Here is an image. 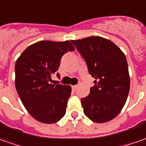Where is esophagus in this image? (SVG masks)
Masks as SVG:
<instances>
[{
    "label": "esophagus",
    "instance_id": "esophagus-1",
    "mask_svg": "<svg viewBox=\"0 0 146 146\" xmlns=\"http://www.w3.org/2000/svg\"><path fill=\"white\" fill-rule=\"evenodd\" d=\"M72 88H73V91H76V88H77V85H73V86H72Z\"/></svg>",
    "mask_w": 146,
    "mask_h": 146
}]
</instances>
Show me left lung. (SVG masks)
<instances>
[{"label":"left lung","instance_id":"1","mask_svg":"<svg viewBox=\"0 0 146 146\" xmlns=\"http://www.w3.org/2000/svg\"><path fill=\"white\" fill-rule=\"evenodd\" d=\"M94 77L90 93L81 99L84 113L92 122H108L119 114L130 90L128 65L113 42L100 36L72 40Z\"/></svg>","mask_w":146,"mask_h":146}]
</instances>
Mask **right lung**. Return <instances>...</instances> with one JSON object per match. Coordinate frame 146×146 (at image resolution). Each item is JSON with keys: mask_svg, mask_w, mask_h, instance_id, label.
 <instances>
[{"mask_svg": "<svg viewBox=\"0 0 146 146\" xmlns=\"http://www.w3.org/2000/svg\"><path fill=\"white\" fill-rule=\"evenodd\" d=\"M74 50L70 41H39L29 46L16 60V91L29 114L41 123H55L66 114L72 88L50 81L62 57Z\"/></svg>", "mask_w": 146, "mask_h": 146, "instance_id": "right-lung-1", "label": "right lung"}]
</instances>
